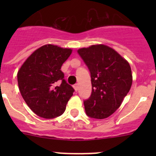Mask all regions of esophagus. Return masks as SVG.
<instances>
[{"label":"esophagus","mask_w":156,"mask_h":156,"mask_svg":"<svg viewBox=\"0 0 156 156\" xmlns=\"http://www.w3.org/2000/svg\"><path fill=\"white\" fill-rule=\"evenodd\" d=\"M78 84H77V83H76V84H74V86H73V87H74V89H75V90L76 91H77V90H78Z\"/></svg>","instance_id":"obj_1"}]
</instances>
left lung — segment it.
<instances>
[{
    "mask_svg": "<svg viewBox=\"0 0 156 156\" xmlns=\"http://www.w3.org/2000/svg\"><path fill=\"white\" fill-rule=\"evenodd\" d=\"M77 52L91 77V94L83 101L86 114L94 119H105L119 108L131 87L130 66L126 59L106 45H92Z\"/></svg>",
    "mask_w": 156,
    "mask_h": 156,
    "instance_id": "1",
    "label": "left lung"
}]
</instances>
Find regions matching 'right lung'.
<instances>
[{
	"label": "right lung",
	"instance_id": "add662e5",
	"mask_svg": "<svg viewBox=\"0 0 156 156\" xmlns=\"http://www.w3.org/2000/svg\"><path fill=\"white\" fill-rule=\"evenodd\" d=\"M71 49L47 44L26 60L17 74L23 99L38 116L53 119L62 115L74 89L64 80L61 71Z\"/></svg>",
	"mask_w": 156,
	"mask_h": 156
}]
</instances>
